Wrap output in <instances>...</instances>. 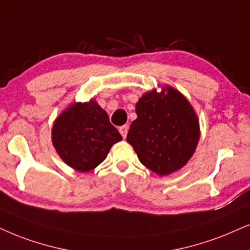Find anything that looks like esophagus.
Wrapping results in <instances>:
<instances>
[{
	"label": "esophagus",
	"mask_w": 250,
	"mask_h": 250,
	"mask_svg": "<svg viewBox=\"0 0 250 250\" xmlns=\"http://www.w3.org/2000/svg\"><path fill=\"white\" fill-rule=\"evenodd\" d=\"M119 131H120V134L122 135V137L125 138V137H127V134H128V127H127V125H122V127L119 128Z\"/></svg>",
	"instance_id": "obj_1"
}]
</instances>
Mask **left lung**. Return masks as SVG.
Returning a JSON list of instances; mask_svg holds the SVG:
<instances>
[{"mask_svg":"<svg viewBox=\"0 0 250 250\" xmlns=\"http://www.w3.org/2000/svg\"><path fill=\"white\" fill-rule=\"evenodd\" d=\"M137 119L130 125L127 142L140 162L158 175L181 169L200 141V121L194 107L176 88L164 85L147 91L136 104Z\"/></svg>","mask_w":250,"mask_h":250,"instance_id":"1","label":"left lung"}]
</instances>
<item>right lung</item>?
I'll list each match as a JSON object with an SVG mask.
<instances>
[{
    "instance_id": "right-lung-1",
    "label": "right lung",
    "mask_w": 250,
    "mask_h": 250,
    "mask_svg": "<svg viewBox=\"0 0 250 250\" xmlns=\"http://www.w3.org/2000/svg\"><path fill=\"white\" fill-rule=\"evenodd\" d=\"M121 140L106 110L93 98L86 103L70 104L52 127V142L60 158L83 173L100 165L110 147Z\"/></svg>"
}]
</instances>
